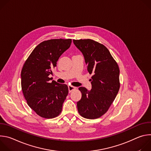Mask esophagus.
Here are the masks:
<instances>
[{
	"mask_svg": "<svg viewBox=\"0 0 151 151\" xmlns=\"http://www.w3.org/2000/svg\"><path fill=\"white\" fill-rule=\"evenodd\" d=\"M68 88H69V93H70V92L72 91L73 90H75L76 88L75 87H73V86L69 85V86H68Z\"/></svg>",
	"mask_w": 151,
	"mask_h": 151,
	"instance_id": "obj_1",
	"label": "esophagus"
}]
</instances>
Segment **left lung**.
I'll return each mask as SVG.
<instances>
[{"instance_id":"left-lung-1","label":"left lung","mask_w":151,"mask_h":151,"mask_svg":"<svg viewBox=\"0 0 151 151\" xmlns=\"http://www.w3.org/2000/svg\"><path fill=\"white\" fill-rule=\"evenodd\" d=\"M73 41L83 54L89 73L93 75L91 90L79 88L82 98L77 102L78 111L85 118L97 119L109 110L119 91V66L108 49L100 43L90 39Z\"/></svg>"}]
</instances>
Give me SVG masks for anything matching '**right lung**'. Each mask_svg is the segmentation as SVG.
I'll list each match as a JSON object with an SVG mask.
<instances>
[{
	"instance_id": "right-lung-1",
	"label": "right lung",
	"mask_w": 151,
	"mask_h": 151,
	"mask_svg": "<svg viewBox=\"0 0 151 151\" xmlns=\"http://www.w3.org/2000/svg\"><path fill=\"white\" fill-rule=\"evenodd\" d=\"M71 39L43 41L36 47L21 70V89L27 104L42 118L58 116L68 93L66 84L58 83L49 75L61 55L70 46Z\"/></svg>"
}]
</instances>
